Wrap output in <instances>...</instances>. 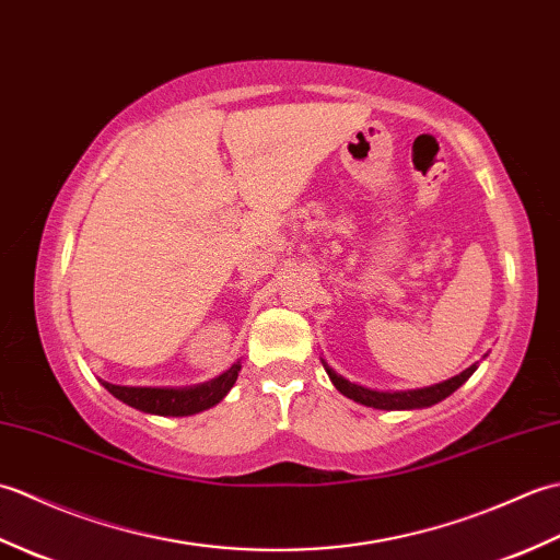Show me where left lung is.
I'll use <instances>...</instances> for the list:
<instances>
[{"instance_id":"obj_1","label":"left lung","mask_w":560,"mask_h":560,"mask_svg":"<svg viewBox=\"0 0 560 560\" xmlns=\"http://www.w3.org/2000/svg\"><path fill=\"white\" fill-rule=\"evenodd\" d=\"M325 371H327L329 380H331V383H335V387L341 392L343 397L359 401V404H363V407L385 409V411H401V409H425V407H433V404H438V401H443L457 387H462L464 383H467V380L471 377V373L477 371V363L469 365L467 371H462L459 375L445 380V383H438V385L423 387V389H409V392H377V389H368L363 385L351 383V380H347V377H341L337 371H331L327 363H325Z\"/></svg>"}]
</instances>
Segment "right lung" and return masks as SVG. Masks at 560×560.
<instances>
[{"instance_id": "add662e5", "label": "right lung", "mask_w": 560, "mask_h": 560, "mask_svg": "<svg viewBox=\"0 0 560 560\" xmlns=\"http://www.w3.org/2000/svg\"><path fill=\"white\" fill-rule=\"evenodd\" d=\"M237 373H241V361L233 363L229 371L221 373L219 377L195 387H125L105 383V380H101V383L115 399H120L127 407H135L144 413L192 416L211 409L213 404H219L229 395L231 387L235 385Z\"/></svg>"}]
</instances>
